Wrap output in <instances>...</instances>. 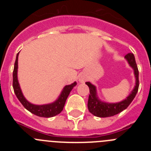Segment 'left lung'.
I'll return each instance as SVG.
<instances>
[{"mask_svg": "<svg viewBox=\"0 0 151 151\" xmlns=\"http://www.w3.org/2000/svg\"><path fill=\"white\" fill-rule=\"evenodd\" d=\"M125 57L128 60L129 63L130 64V66L134 69V76H135L136 78V83L134 90L132 91V93L125 100L119 103H116V104H109V103L102 102L97 98L95 86L91 84L90 82H85V84L88 86L89 91H90L88 101V108L89 112L95 116L109 117L121 113L129 106V104L133 101L137 92H138V87H139V79H138L139 73H138V66H137L135 59H134V56L132 53H129L125 56Z\"/></svg>", "mask_w": 151, "mask_h": 151, "instance_id": "8db88e82", "label": "left lung"}]
</instances>
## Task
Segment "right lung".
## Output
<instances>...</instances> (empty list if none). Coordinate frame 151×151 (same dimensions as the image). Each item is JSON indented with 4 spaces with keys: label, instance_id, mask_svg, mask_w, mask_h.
Returning <instances> with one entry per match:
<instances>
[{
    "label": "right lung",
    "instance_id": "obj_1",
    "mask_svg": "<svg viewBox=\"0 0 151 151\" xmlns=\"http://www.w3.org/2000/svg\"><path fill=\"white\" fill-rule=\"evenodd\" d=\"M18 56L19 53L17 55L15 63H14V69L13 72V88L14 93L17 97L18 100L20 101L22 106L26 108V110H29L32 113L35 115L38 116L40 117H45V118H49V117H53L54 116H57L62 112L63 106L65 105L66 99L69 93L73 88L74 86L76 85V82H75L72 85H66L65 86L61 93L59 98L55 101V102L50 104L46 105H34L32 104L29 101L26 100L21 91L20 87L19 85L18 79H17V69H18Z\"/></svg>",
    "mask_w": 151,
    "mask_h": 151
}]
</instances>
